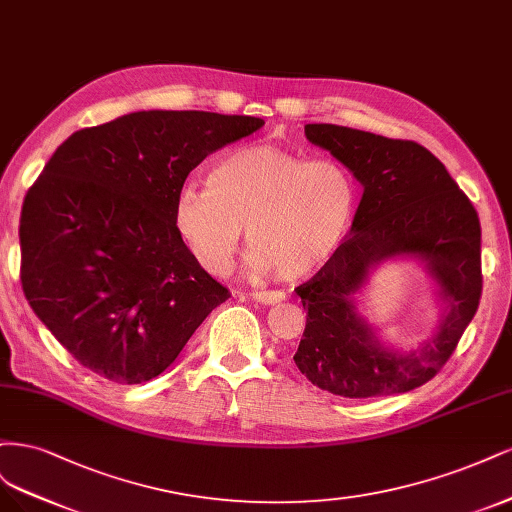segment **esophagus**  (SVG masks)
<instances>
[{
	"instance_id": "34e87169",
	"label": "esophagus",
	"mask_w": 512,
	"mask_h": 512,
	"mask_svg": "<svg viewBox=\"0 0 512 512\" xmlns=\"http://www.w3.org/2000/svg\"><path fill=\"white\" fill-rule=\"evenodd\" d=\"M253 300H257L259 304H278L285 300L283 291H253Z\"/></svg>"
}]
</instances>
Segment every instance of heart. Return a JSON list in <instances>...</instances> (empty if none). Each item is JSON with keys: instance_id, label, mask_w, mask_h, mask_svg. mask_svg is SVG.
<instances>
[{"instance_id": "1", "label": "heart", "mask_w": 512, "mask_h": 512, "mask_svg": "<svg viewBox=\"0 0 512 512\" xmlns=\"http://www.w3.org/2000/svg\"><path fill=\"white\" fill-rule=\"evenodd\" d=\"M357 210V183L336 159H310L278 144L234 148L208 172V187L187 183L174 221L195 261L214 276L232 266L242 238L253 276L298 280L332 257Z\"/></svg>"}]
</instances>
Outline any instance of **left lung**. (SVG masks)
<instances>
[{"label":"left lung","instance_id":"obj_1","mask_svg":"<svg viewBox=\"0 0 512 512\" xmlns=\"http://www.w3.org/2000/svg\"><path fill=\"white\" fill-rule=\"evenodd\" d=\"M306 138L332 153L364 187L351 238L295 293L306 329L295 366L312 385L342 398H381L417 389L438 374L481 300V223L447 168L412 140L310 123ZM393 256H417L445 306L434 337L398 354L356 312L354 293L369 270Z\"/></svg>","mask_w":512,"mask_h":512}]
</instances>
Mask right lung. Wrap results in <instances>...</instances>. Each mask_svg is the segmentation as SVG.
Masks as SVG:
<instances>
[{"label":"right lung","mask_w":512,"mask_h":512,"mask_svg":"<svg viewBox=\"0 0 512 512\" xmlns=\"http://www.w3.org/2000/svg\"><path fill=\"white\" fill-rule=\"evenodd\" d=\"M261 125L142 110L76 131L48 159L21 210V283L78 364L119 385L151 381L229 298L187 249L174 204L193 168Z\"/></svg>","instance_id":"1"}]
</instances>
